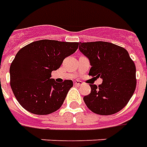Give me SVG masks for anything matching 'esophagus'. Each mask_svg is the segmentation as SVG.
I'll return each mask as SVG.
<instances>
[{
    "instance_id": "obj_1",
    "label": "esophagus",
    "mask_w": 147,
    "mask_h": 147,
    "mask_svg": "<svg viewBox=\"0 0 147 147\" xmlns=\"http://www.w3.org/2000/svg\"><path fill=\"white\" fill-rule=\"evenodd\" d=\"M74 84H75V85H77V86H80V85H82V84H83V82L80 80H77V81H76Z\"/></svg>"
}]
</instances>
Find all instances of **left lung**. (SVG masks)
Returning <instances> with one entry per match:
<instances>
[{
    "label": "left lung",
    "mask_w": 147,
    "mask_h": 147,
    "mask_svg": "<svg viewBox=\"0 0 147 147\" xmlns=\"http://www.w3.org/2000/svg\"><path fill=\"white\" fill-rule=\"evenodd\" d=\"M79 49L90 60L89 76L102 79L98 87L90 84L91 93L84 96V102L98 115L119 112L128 103L136 88V67L128 52L104 41L80 42Z\"/></svg>",
    "instance_id": "1"
}]
</instances>
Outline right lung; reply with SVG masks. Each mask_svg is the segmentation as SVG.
<instances>
[{"label":"right lung","instance_id":"1","mask_svg":"<svg viewBox=\"0 0 147 147\" xmlns=\"http://www.w3.org/2000/svg\"><path fill=\"white\" fill-rule=\"evenodd\" d=\"M78 47V42L41 40L20 49L9 72L10 86L21 107L35 115H49L60 108L73 82L57 83L50 77Z\"/></svg>","mask_w":147,"mask_h":147}]
</instances>
